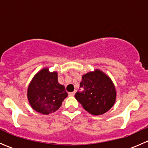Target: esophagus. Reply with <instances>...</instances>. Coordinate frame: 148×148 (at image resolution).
<instances>
[{"instance_id":"34e87169","label":"esophagus","mask_w":148,"mask_h":148,"mask_svg":"<svg viewBox=\"0 0 148 148\" xmlns=\"http://www.w3.org/2000/svg\"><path fill=\"white\" fill-rule=\"evenodd\" d=\"M74 94H75V92H71L69 93V96H74Z\"/></svg>"}]
</instances>
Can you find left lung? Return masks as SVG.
<instances>
[{
  "label": "left lung",
  "mask_w": 148,
  "mask_h": 148,
  "mask_svg": "<svg viewBox=\"0 0 148 148\" xmlns=\"http://www.w3.org/2000/svg\"><path fill=\"white\" fill-rule=\"evenodd\" d=\"M75 98L92 115L105 114L114 106L116 91L111 79L100 69L84 74Z\"/></svg>",
  "instance_id": "1"
}]
</instances>
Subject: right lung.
<instances>
[{
  "label": "right lung",
  "mask_w": 148,
  "mask_h": 148,
  "mask_svg": "<svg viewBox=\"0 0 148 148\" xmlns=\"http://www.w3.org/2000/svg\"><path fill=\"white\" fill-rule=\"evenodd\" d=\"M67 96L65 87L58 83V73L51 72L48 67L42 69L34 76L27 89L30 106L44 115L56 111Z\"/></svg>",
  "instance_id": "1"
}]
</instances>
